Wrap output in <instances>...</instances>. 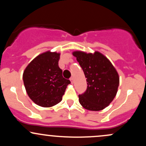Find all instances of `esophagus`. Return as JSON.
I'll return each mask as SVG.
<instances>
[{
  "label": "esophagus",
  "instance_id": "esophagus-1",
  "mask_svg": "<svg viewBox=\"0 0 146 146\" xmlns=\"http://www.w3.org/2000/svg\"><path fill=\"white\" fill-rule=\"evenodd\" d=\"M70 80H71V83L73 84V77H71V78H70Z\"/></svg>",
  "mask_w": 146,
  "mask_h": 146
}]
</instances>
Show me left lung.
<instances>
[{"label": "left lung", "instance_id": "8db88e82", "mask_svg": "<svg viewBox=\"0 0 146 146\" xmlns=\"http://www.w3.org/2000/svg\"><path fill=\"white\" fill-rule=\"evenodd\" d=\"M73 55L82 68L86 79V91L79 95V102L85 109L99 111L111 103L119 84V75L107 58L100 52L86 53L75 51Z\"/></svg>", "mask_w": 146, "mask_h": 146}]
</instances>
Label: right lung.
<instances>
[{"instance_id":"add662e5","label":"right lung","mask_w":146,"mask_h":146,"mask_svg":"<svg viewBox=\"0 0 146 146\" xmlns=\"http://www.w3.org/2000/svg\"><path fill=\"white\" fill-rule=\"evenodd\" d=\"M60 53L46 51L34 58L25 68L23 82L32 101L42 107H51L62 100L65 90L71 83L64 78L58 66Z\"/></svg>"}]
</instances>
